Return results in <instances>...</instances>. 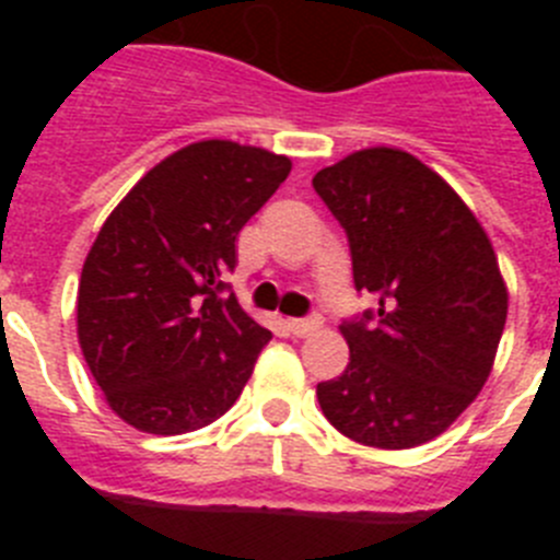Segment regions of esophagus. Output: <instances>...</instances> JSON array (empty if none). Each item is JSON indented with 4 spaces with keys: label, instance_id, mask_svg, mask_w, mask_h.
I'll use <instances>...</instances> for the list:
<instances>
[{
    "label": "esophagus",
    "instance_id": "34e87169",
    "mask_svg": "<svg viewBox=\"0 0 560 560\" xmlns=\"http://www.w3.org/2000/svg\"><path fill=\"white\" fill-rule=\"evenodd\" d=\"M285 328L303 339V336H311L319 330V319H285Z\"/></svg>",
    "mask_w": 560,
    "mask_h": 560
}]
</instances>
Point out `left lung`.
<instances>
[{"mask_svg": "<svg viewBox=\"0 0 560 560\" xmlns=\"http://www.w3.org/2000/svg\"><path fill=\"white\" fill-rule=\"evenodd\" d=\"M345 226L375 325H341L350 361L316 384L330 427L361 446L415 448L471 407L493 370L508 285L491 237L440 173L400 148H361L314 176Z\"/></svg>", "mask_w": 560, "mask_h": 560, "instance_id": "8db88e82", "label": "left lung"}]
</instances>
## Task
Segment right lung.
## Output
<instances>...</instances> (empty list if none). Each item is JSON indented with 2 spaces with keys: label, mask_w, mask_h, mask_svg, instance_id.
<instances>
[{
  "label": "right lung",
  "mask_w": 560,
  "mask_h": 560,
  "mask_svg": "<svg viewBox=\"0 0 560 560\" xmlns=\"http://www.w3.org/2000/svg\"><path fill=\"white\" fill-rule=\"evenodd\" d=\"M291 160L201 140L153 165L103 221L78 283V341L117 418L185 434L226 412L271 330L224 294L235 237Z\"/></svg>",
  "instance_id": "add662e5"
}]
</instances>
